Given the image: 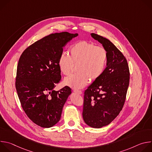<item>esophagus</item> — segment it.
Returning <instances> with one entry per match:
<instances>
[{
    "mask_svg": "<svg viewBox=\"0 0 152 152\" xmlns=\"http://www.w3.org/2000/svg\"><path fill=\"white\" fill-rule=\"evenodd\" d=\"M74 92H75V93L78 94H80V95L82 94V92L81 91H80V90H74Z\"/></svg>",
    "mask_w": 152,
    "mask_h": 152,
    "instance_id": "34e87169",
    "label": "esophagus"
}]
</instances>
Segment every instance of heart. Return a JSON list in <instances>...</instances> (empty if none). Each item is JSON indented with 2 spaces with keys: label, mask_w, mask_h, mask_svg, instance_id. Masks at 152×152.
<instances>
[{
  "label": "heart",
  "mask_w": 152,
  "mask_h": 152,
  "mask_svg": "<svg viewBox=\"0 0 152 152\" xmlns=\"http://www.w3.org/2000/svg\"><path fill=\"white\" fill-rule=\"evenodd\" d=\"M70 56L62 53L58 60V66L61 73L68 75L76 66L77 73L64 79V84L74 89H81L89 80L94 81L104 72L107 63V53L102 47L94 43L80 41L73 45L69 50Z\"/></svg>",
  "instance_id": "obj_1"
}]
</instances>
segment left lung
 <instances>
[{"label":"left lung","mask_w":152,"mask_h":152,"mask_svg":"<svg viewBox=\"0 0 152 152\" xmlns=\"http://www.w3.org/2000/svg\"><path fill=\"white\" fill-rule=\"evenodd\" d=\"M91 35L106 50L107 59L103 74L85 91L82 116L88 126L100 128L110 124L121 111L130 74L126 59L111 41L96 34Z\"/></svg>","instance_id":"1"}]
</instances>
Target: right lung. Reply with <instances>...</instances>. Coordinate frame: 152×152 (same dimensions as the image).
<instances>
[{
  "label": "right lung",
  "instance_id": "right-lung-1",
  "mask_svg": "<svg viewBox=\"0 0 152 152\" xmlns=\"http://www.w3.org/2000/svg\"><path fill=\"white\" fill-rule=\"evenodd\" d=\"M77 35L67 32L52 34L29 46L19 59L17 94L28 117L40 127L49 128L59 121L72 93L67 86L58 91L54 88L61 80L58 58L63 47Z\"/></svg>",
  "mask_w": 152,
  "mask_h": 152
}]
</instances>
